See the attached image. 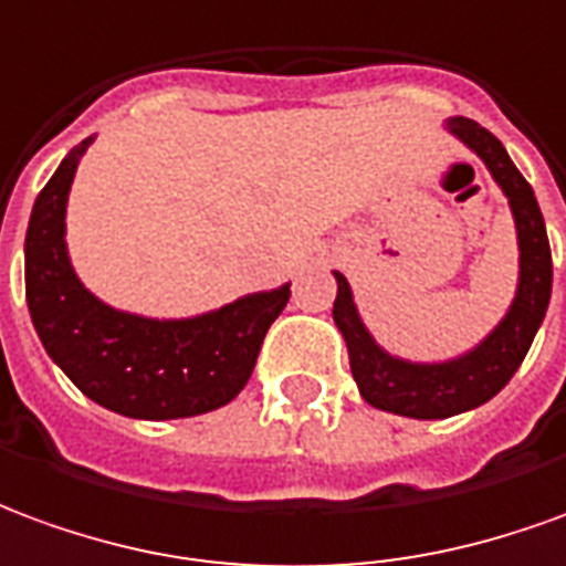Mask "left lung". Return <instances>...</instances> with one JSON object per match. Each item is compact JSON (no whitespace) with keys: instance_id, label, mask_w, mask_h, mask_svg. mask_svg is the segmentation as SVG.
I'll use <instances>...</instances> for the list:
<instances>
[{"instance_id":"1","label":"left lung","mask_w":566,"mask_h":566,"mask_svg":"<svg viewBox=\"0 0 566 566\" xmlns=\"http://www.w3.org/2000/svg\"><path fill=\"white\" fill-rule=\"evenodd\" d=\"M448 130L460 136L494 176L503 195L509 198L515 228H518L521 276L518 295L509 307L506 319L488 335V338L451 363L420 366L405 363L396 356L384 354L375 338L368 335L363 319L356 314L354 295L344 274L335 271L338 280V298H335V323L347 340L350 371L363 399L380 411H392L402 418L439 420L479 408L506 387L512 375L518 371L524 356L531 350L533 335L543 323L552 295V250H548L546 222L539 203L533 198L531 182L518 174L503 143L491 130L472 118H451Z\"/></svg>"}]
</instances>
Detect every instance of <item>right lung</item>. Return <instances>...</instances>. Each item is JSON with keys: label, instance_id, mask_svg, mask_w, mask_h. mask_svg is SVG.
Instances as JSON below:
<instances>
[{"label": "right lung", "instance_id": "obj_1", "mask_svg": "<svg viewBox=\"0 0 566 566\" xmlns=\"http://www.w3.org/2000/svg\"><path fill=\"white\" fill-rule=\"evenodd\" d=\"M87 143L72 148L39 191L27 228V304L48 356L87 399L124 418L174 420L222 408L247 387L290 286L195 319H146L94 298L63 240L66 198Z\"/></svg>", "mask_w": 566, "mask_h": 566}]
</instances>
